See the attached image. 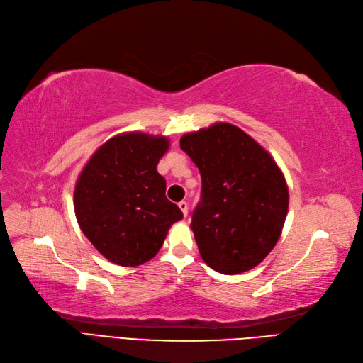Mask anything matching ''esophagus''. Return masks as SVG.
Returning <instances> with one entry per match:
<instances>
[{
  "label": "esophagus",
  "mask_w": 363,
  "mask_h": 363,
  "mask_svg": "<svg viewBox=\"0 0 363 363\" xmlns=\"http://www.w3.org/2000/svg\"><path fill=\"white\" fill-rule=\"evenodd\" d=\"M179 207H180V210L183 211V215L187 216V210H189V204H187L186 201H180V203H179Z\"/></svg>",
  "instance_id": "obj_1"
}]
</instances>
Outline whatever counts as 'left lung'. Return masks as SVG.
<instances>
[{
  "label": "left lung",
  "instance_id": "left-lung-1",
  "mask_svg": "<svg viewBox=\"0 0 363 363\" xmlns=\"http://www.w3.org/2000/svg\"><path fill=\"white\" fill-rule=\"evenodd\" d=\"M201 174V201L191 228L206 264L223 274L258 266L278 243L289 187L273 157L230 123L182 136Z\"/></svg>",
  "mask_w": 363,
  "mask_h": 363
}]
</instances>
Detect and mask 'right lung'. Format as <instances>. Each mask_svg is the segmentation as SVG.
Instances as JSON below:
<instances>
[{"label": "right lung", "mask_w": 363, "mask_h": 363, "mask_svg": "<svg viewBox=\"0 0 363 363\" xmlns=\"http://www.w3.org/2000/svg\"><path fill=\"white\" fill-rule=\"evenodd\" d=\"M167 136L129 132L99 147L73 194L74 215L86 239L106 259L135 267L152 259L182 210L165 195L157 164Z\"/></svg>", "instance_id": "1"}]
</instances>
